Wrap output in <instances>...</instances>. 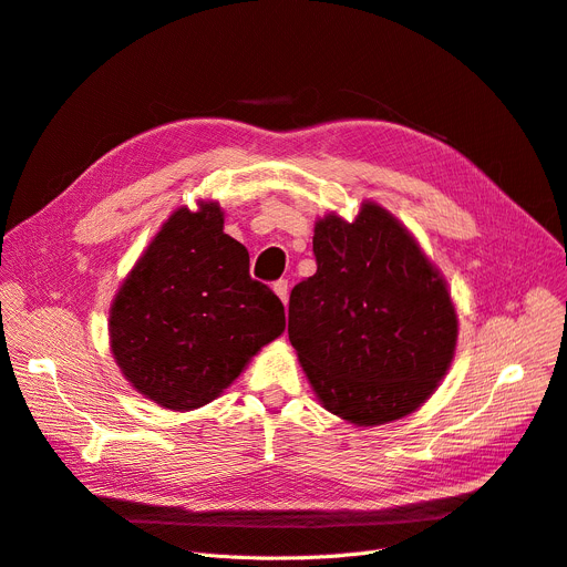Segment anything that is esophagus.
<instances>
[{
  "label": "esophagus",
  "mask_w": 567,
  "mask_h": 567,
  "mask_svg": "<svg viewBox=\"0 0 567 567\" xmlns=\"http://www.w3.org/2000/svg\"><path fill=\"white\" fill-rule=\"evenodd\" d=\"M275 292L279 296V300L286 305V302H288V281H286V279H279V281L275 284Z\"/></svg>",
  "instance_id": "1"
}]
</instances>
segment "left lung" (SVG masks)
<instances>
[{
	"label": "left lung",
	"instance_id": "8db88e82",
	"mask_svg": "<svg viewBox=\"0 0 567 567\" xmlns=\"http://www.w3.org/2000/svg\"><path fill=\"white\" fill-rule=\"evenodd\" d=\"M316 275L290 290L288 337L316 398L355 425L416 412L454 360L458 316L440 269L377 202L313 228Z\"/></svg>",
	"mask_w": 567,
	"mask_h": 567
}]
</instances>
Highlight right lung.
Returning <instances> with one entry per match:
<instances>
[{
	"label": "right lung",
	"mask_w": 567,
	"mask_h": 567,
	"mask_svg": "<svg viewBox=\"0 0 567 567\" xmlns=\"http://www.w3.org/2000/svg\"><path fill=\"white\" fill-rule=\"evenodd\" d=\"M286 328L281 300L248 275L218 202L176 209L109 309L111 353L144 398L172 412L216 400Z\"/></svg>",
	"instance_id": "obj_1"
}]
</instances>
